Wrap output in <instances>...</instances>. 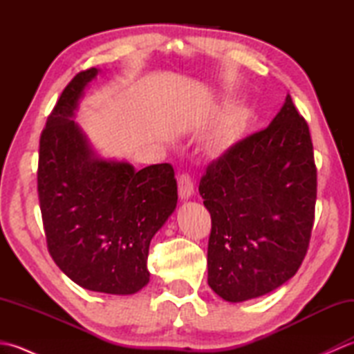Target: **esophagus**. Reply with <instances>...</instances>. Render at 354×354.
I'll use <instances>...</instances> for the list:
<instances>
[{
    "instance_id": "esophagus-1",
    "label": "esophagus",
    "mask_w": 354,
    "mask_h": 354,
    "mask_svg": "<svg viewBox=\"0 0 354 354\" xmlns=\"http://www.w3.org/2000/svg\"><path fill=\"white\" fill-rule=\"evenodd\" d=\"M178 192H179V198H181L183 201H187L192 196L193 192H194V187H193V181H192L190 175L184 173V175L179 176V179H178Z\"/></svg>"
}]
</instances>
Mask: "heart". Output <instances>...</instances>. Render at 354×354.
I'll return each mask as SVG.
<instances>
[{"instance_id": "1", "label": "heart", "mask_w": 354, "mask_h": 354, "mask_svg": "<svg viewBox=\"0 0 354 354\" xmlns=\"http://www.w3.org/2000/svg\"><path fill=\"white\" fill-rule=\"evenodd\" d=\"M236 120H237V118H236V115H234V114H232V115H228V117H227V122H225V131L228 132V131L231 129V127L234 126Z\"/></svg>"}]
</instances>
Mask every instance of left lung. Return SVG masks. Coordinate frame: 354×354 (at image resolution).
Returning <instances> with one entry per match:
<instances>
[{
  "mask_svg": "<svg viewBox=\"0 0 354 354\" xmlns=\"http://www.w3.org/2000/svg\"><path fill=\"white\" fill-rule=\"evenodd\" d=\"M199 193L212 214L208 284L217 295L248 301L297 274L313 228L317 167L289 94L266 129L208 165Z\"/></svg>",
  "mask_w": 354,
  "mask_h": 354,
  "instance_id": "8db88e82",
  "label": "left lung"
}]
</instances>
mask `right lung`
<instances>
[{
    "label": "right lung",
    "instance_id": "right-lung-1",
    "mask_svg": "<svg viewBox=\"0 0 354 354\" xmlns=\"http://www.w3.org/2000/svg\"><path fill=\"white\" fill-rule=\"evenodd\" d=\"M100 70L76 74L59 97L39 141L37 194L48 252L84 289L132 295L149 283L147 255L178 202L170 164L135 170L97 155L74 122Z\"/></svg>",
    "mask_w": 354,
    "mask_h": 354
}]
</instances>
